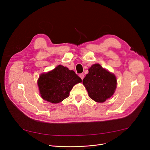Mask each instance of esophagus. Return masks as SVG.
Segmentation results:
<instances>
[{
    "label": "esophagus",
    "mask_w": 150,
    "mask_h": 150,
    "mask_svg": "<svg viewBox=\"0 0 150 150\" xmlns=\"http://www.w3.org/2000/svg\"><path fill=\"white\" fill-rule=\"evenodd\" d=\"M79 77L81 78V79L83 80L84 79V74H79Z\"/></svg>",
    "instance_id": "esophagus-1"
}]
</instances>
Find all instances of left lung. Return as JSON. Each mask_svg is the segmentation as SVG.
Instances as JSON below:
<instances>
[{
  "label": "left lung",
  "mask_w": 150,
  "mask_h": 150,
  "mask_svg": "<svg viewBox=\"0 0 150 150\" xmlns=\"http://www.w3.org/2000/svg\"><path fill=\"white\" fill-rule=\"evenodd\" d=\"M88 74L83 80L89 96L94 101L103 103L110 98L116 88L117 80L114 74L94 64L89 69Z\"/></svg>",
  "instance_id": "1"
}]
</instances>
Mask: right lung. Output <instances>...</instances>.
I'll use <instances>...</instances> for the list:
<instances>
[{
	"instance_id": "right-lung-1",
	"label": "right lung",
	"mask_w": 150,
	"mask_h": 150,
	"mask_svg": "<svg viewBox=\"0 0 150 150\" xmlns=\"http://www.w3.org/2000/svg\"><path fill=\"white\" fill-rule=\"evenodd\" d=\"M82 80L75 72L61 65L39 76L38 84L42 98L54 104L59 103L69 96L73 86Z\"/></svg>"
}]
</instances>
